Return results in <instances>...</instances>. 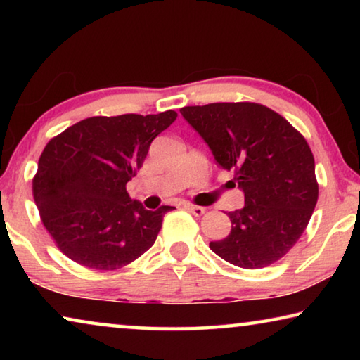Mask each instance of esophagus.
Listing matches in <instances>:
<instances>
[{"label": "esophagus", "mask_w": 360, "mask_h": 360, "mask_svg": "<svg viewBox=\"0 0 360 360\" xmlns=\"http://www.w3.org/2000/svg\"><path fill=\"white\" fill-rule=\"evenodd\" d=\"M184 208H186L188 212H192L193 216H203L205 211H206L205 208H202V206H195V205H191V203H186Z\"/></svg>", "instance_id": "obj_1"}]
</instances>
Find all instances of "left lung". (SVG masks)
<instances>
[{
	"mask_svg": "<svg viewBox=\"0 0 360 360\" xmlns=\"http://www.w3.org/2000/svg\"><path fill=\"white\" fill-rule=\"evenodd\" d=\"M182 117L208 144L216 163L233 172L245 206L229 211L231 230L210 248L229 264L257 270L295 245L318 203L314 157L283 115L257 103L186 106Z\"/></svg>",
	"mask_w": 360,
	"mask_h": 360,
	"instance_id": "1",
	"label": "left lung"
}]
</instances>
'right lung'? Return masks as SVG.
<instances>
[{
  "instance_id": "right-lung-1",
  "label": "right lung",
  "mask_w": 360,
  "mask_h": 360,
  "mask_svg": "<svg viewBox=\"0 0 360 360\" xmlns=\"http://www.w3.org/2000/svg\"><path fill=\"white\" fill-rule=\"evenodd\" d=\"M178 114L89 117L42 150L33 195L42 224L66 257L94 270H115L154 245L163 216L131 200L127 182L143 167L149 146Z\"/></svg>"
}]
</instances>
